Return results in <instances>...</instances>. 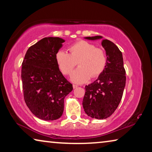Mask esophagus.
<instances>
[{
  "label": "esophagus",
  "mask_w": 152,
  "mask_h": 152,
  "mask_svg": "<svg viewBox=\"0 0 152 152\" xmlns=\"http://www.w3.org/2000/svg\"><path fill=\"white\" fill-rule=\"evenodd\" d=\"M78 85H76V84H73V88H77V87H78Z\"/></svg>",
  "instance_id": "34e87169"
}]
</instances>
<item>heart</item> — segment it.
Wrapping results in <instances>:
<instances>
[{
  "instance_id": "obj_1",
  "label": "heart",
  "mask_w": 152,
  "mask_h": 152,
  "mask_svg": "<svg viewBox=\"0 0 152 152\" xmlns=\"http://www.w3.org/2000/svg\"><path fill=\"white\" fill-rule=\"evenodd\" d=\"M68 53L59 51L56 60L61 73L69 75L77 65L79 67L71 76V80L76 83H83L90 78H94L103 72L107 64L105 51L96 48L93 43L80 40L68 48Z\"/></svg>"
}]
</instances>
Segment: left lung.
Returning <instances> with one entry per match:
<instances>
[{
	"label": "left lung",
	"mask_w": 152,
	"mask_h": 152,
	"mask_svg": "<svg viewBox=\"0 0 152 152\" xmlns=\"http://www.w3.org/2000/svg\"><path fill=\"white\" fill-rule=\"evenodd\" d=\"M86 38L94 40L102 37L97 35ZM101 44L107 56L106 68L96 81L85 86L82 101L88 116L97 119H107L117 109L121 101L126 82L121 51L109 40H102Z\"/></svg>",
	"instance_id": "left-lung-1"
}]
</instances>
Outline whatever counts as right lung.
<instances>
[{
  "label": "right lung",
  "mask_w": 152,
  "mask_h": 152,
  "mask_svg": "<svg viewBox=\"0 0 152 152\" xmlns=\"http://www.w3.org/2000/svg\"><path fill=\"white\" fill-rule=\"evenodd\" d=\"M64 42L60 37L43 38L28 49L22 63L25 102L33 114L43 120H56L62 115L64 99L73 89L56 60Z\"/></svg>",
  "instance_id": "1"
}]
</instances>
